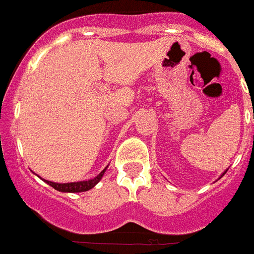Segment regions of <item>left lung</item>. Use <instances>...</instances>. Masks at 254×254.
I'll use <instances>...</instances> for the list:
<instances>
[{
	"label": "left lung",
	"mask_w": 254,
	"mask_h": 254,
	"mask_svg": "<svg viewBox=\"0 0 254 254\" xmlns=\"http://www.w3.org/2000/svg\"><path fill=\"white\" fill-rule=\"evenodd\" d=\"M226 173V172H224V173H222V176H224V174H225Z\"/></svg>",
	"instance_id": "left-lung-1"
}]
</instances>
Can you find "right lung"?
Here are the masks:
<instances>
[{
  "mask_svg": "<svg viewBox=\"0 0 254 254\" xmlns=\"http://www.w3.org/2000/svg\"><path fill=\"white\" fill-rule=\"evenodd\" d=\"M106 168L102 170L101 173L98 174L97 177L92 180H88V181H78V183H66V184H58L53 183V181H48V180H44L46 184H49L50 187L54 188L56 190L58 191H65V193H80V191H86L89 189H92L100 183V180L102 179V176L105 173Z\"/></svg>",
  "mask_w": 254,
  "mask_h": 254,
  "instance_id": "1",
  "label": "right lung"
}]
</instances>
